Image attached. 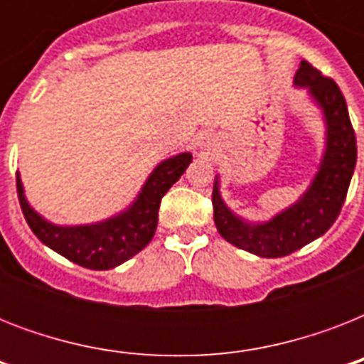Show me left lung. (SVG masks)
Returning a JSON list of instances; mask_svg holds the SVG:
<instances>
[{"label":"left lung","instance_id":"obj_1","mask_svg":"<svg viewBox=\"0 0 364 364\" xmlns=\"http://www.w3.org/2000/svg\"><path fill=\"white\" fill-rule=\"evenodd\" d=\"M294 85L308 88L311 98L321 107L327 124V149L310 188L296 204L260 225H251L234 215L223 202L217 181L211 194L213 219L223 238L266 259L294 253L333 227L344 205L357 162L355 130L338 85L331 77H323L321 71L306 60L300 62Z\"/></svg>","mask_w":364,"mask_h":364}]
</instances>
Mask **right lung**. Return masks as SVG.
Listing matches in <instances>:
<instances>
[{
    "label": "right lung",
    "mask_w": 364,
    "mask_h": 364,
    "mask_svg": "<svg viewBox=\"0 0 364 364\" xmlns=\"http://www.w3.org/2000/svg\"><path fill=\"white\" fill-rule=\"evenodd\" d=\"M193 162V154L181 153L160 162L143 185L136 202L119 215L96 225L58 227L37 215L28 204L16 173L20 208L31 232L65 259L90 270H109L139 253L154 236L160 200Z\"/></svg>",
    "instance_id": "add662e5"
}]
</instances>
